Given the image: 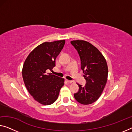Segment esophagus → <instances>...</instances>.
<instances>
[{"instance_id":"1","label":"esophagus","mask_w":132,"mask_h":132,"mask_svg":"<svg viewBox=\"0 0 132 132\" xmlns=\"http://www.w3.org/2000/svg\"><path fill=\"white\" fill-rule=\"evenodd\" d=\"M67 81L69 84H72V83H74V81H70V80H67Z\"/></svg>"}]
</instances>
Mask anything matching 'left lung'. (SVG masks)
<instances>
[{
	"label": "left lung",
	"mask_w": 132,
	"mask_h": 132,
	"mask_svg": "<svg viewBox=\"0 0 132 132\" xmlns=\"http://www.w3.org/2000/svg\"><path fill=\"white\" fill-rule=\"evenodd\" d=\"M81 59V68L86 80L85 86L77 83L79 91L74 94L78 103L92 104L98 100L104 90L108 77V67L104 56L90 42L83 40L71 41Z\"/></svg>",
	"instance_id": "left-lung-1"
}]
</instances>
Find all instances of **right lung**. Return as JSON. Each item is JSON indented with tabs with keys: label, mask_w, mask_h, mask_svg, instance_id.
Returning a JSON list of instances; mask_svg holds the SVG:
<instances>
[{
	"label": "right lung",
	"mask_w": 132,
	"mask_h": 132,
	"mask_svg": "<svg viewBox=\"0 0 132 132\" xmlns=\"http://www.w3.org/2000/svg\"><path fill=\"white\" fill-rule=\"evenodd\" d=\"M65 40L45 42L28 55L22 68L26 88L34 100L50 105L57 100L64 79L47 72L55 66V60L65 44Z\"/></svg>",
	"instance_id": "add662e5"
}]
</instances>
